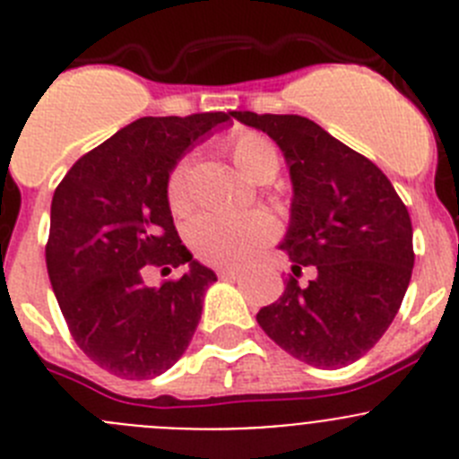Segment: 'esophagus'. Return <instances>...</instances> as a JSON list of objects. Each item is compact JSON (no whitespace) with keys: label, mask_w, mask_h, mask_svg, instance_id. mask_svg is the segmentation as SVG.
Here are the masks:
<instances>
[{"label":"esophagus","mask_w":459,"mask_h":459,"mask_svg":"<svg viewBox=\"0 0 459 459\" xmlns=\"http://www.w3.org/2000/svg\"><path fill=\"white\" fill-rule=\"evenodd\" d=\"M241 275L243 273L238 268H218V277H222V280H237Z\"/></svg>","instance_id":"obj_1"}]
</instances>
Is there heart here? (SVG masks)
<instances>
[{
    "mask_svg": "<svg viewBox=\"0 0 459 459\" xmlns=\"http://www.w3.org/2000/svg\"><path fill=\"white\" fill-rule=\"evenodd\" d=\"M227 152L234 166L250 182H271L277 175L275 147L257 132H237L227 138ZM186 159L172 166L166 182L168 204L175 213L184 212L186 195ZM273 234V222L262 213L227 216V213H202L188 225V243L202 262L216 266H237L243 264Z\"/></svg>",
    "mask_w": 459,
    "mask_h": 459,
    "instance_id": "obj_1",
    "label": "heart"
}]
</instances>
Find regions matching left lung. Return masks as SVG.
<instances>
[{"mask_svg": "<svg viewBox=\"0 0 459 459\" xmlns=\"http://www.w3.org/2000/svg\"><path fill=\"white\" fill-rule=\"evenodd\" d=\"M289 163L291 222L280 247L296 277L257 323L296 359L339 368L367 355L401 309L414 268L411 221L385 172L302 116L232 111Z\"/></svg>", "mask_w": 459, "mask_h": 459, "instance_id": "left-lung-1", "label": "left lung"}]
</instances>
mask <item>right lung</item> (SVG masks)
I'll return each instance as SVG.
<instances>
[{"instance_id": "add662e5", "label": "right lung", "mask_w": 459, "mask_h": 459, "mask_svg": "<svg viewBox=\"0 0 459 459\" xmlns=\"http://www.w3.org/2000/svg\"><path fill=\"white\" fill-rule=\"evenodd\" d=\"M232 113L138 117L74 163L52 197L45 247L70 334L125 380L161 376L188 348L216 273L193 259L172 222L166 182L200 136ZM189 271L145 288L147 265Z\"/></svg>"}]
</instances>
